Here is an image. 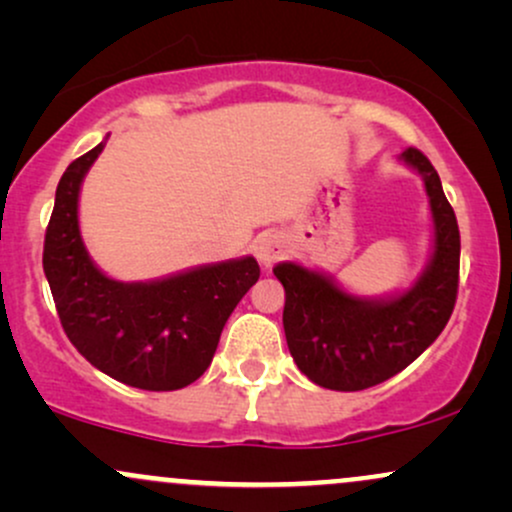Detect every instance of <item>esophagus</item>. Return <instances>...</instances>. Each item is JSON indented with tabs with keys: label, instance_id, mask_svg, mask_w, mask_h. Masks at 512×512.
I'll list each match as a JSON object with an SVG mask.
<instances>
[{
	"label": "esophagus",
	"instance_id": "34e87169",
	"mask_svg": "<svg viewBox=\"0 0 512 512\" xmlns=\"http://www.w3.org/2000/svg\"><path fill=\"white\" fill-rule=\"evenodd\" d=\"M252 250H255L257 262L269 269L281 255H284V240L276 236V233H264V236L255 240Z\"/></svg>",
	"mask_w": 512,
	"mask_h": 512
}]
</instances>
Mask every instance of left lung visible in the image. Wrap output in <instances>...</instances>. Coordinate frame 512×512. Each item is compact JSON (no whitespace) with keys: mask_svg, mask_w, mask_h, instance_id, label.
Returning <instances> with one entry per match:
<instances>
[{"mask_svg":"<svg viewBox=\"0 0 512 512\" xmlns=\"http://www.w3.org/2000/svg\"><path fill=\"white\" fill-rule=\"evenodd\" d=\"M402 161L424 175L436 228L431 264L407 293L387 301H361L301 264L274 267L286 291L284 332L293 361L327 390L356 392L385 383L436 342L455 308L460 284L455 211L436 168L419 149L409 146Z\"/></svg>","mask_w":512,"mask_h":512,"instance_id":"8db88e82","label":"left lung"}]
</instances>
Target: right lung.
I'll return each instance as SVG.
<instances>
[{
    "label": "right lung",
    "instance_id": "1",
    "mask_svg": "<svg viewBox=\"0 0 512 512\" xmlns=\"http://www.w3.org/2000/svg\"><path fill=\"white\" fill-rule=\"evenodd\" d=\"M103 144L79 156L57 185L43 269L69 342L91 366L139 390L168 392L209 368L228 315L260 279L255 257L122 284L91 262L79 233V190Z\"/></svg>",
    "mask_w": 512,
    "mask_h": 512
}]
</instances>
